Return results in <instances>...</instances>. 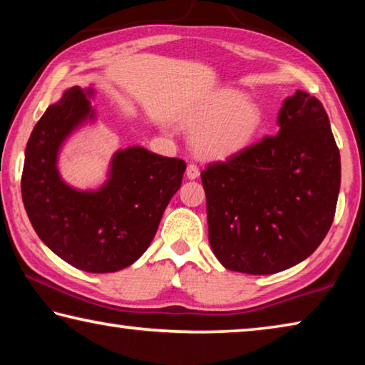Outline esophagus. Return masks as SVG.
Listing matches in <instances>:
<instances>
[{"mask_svg":"<svg viewBox=\"0 0 365 365\" xmlns=\"http://www.w3.org/2000/svg\"><path fill=\"white\" fill-rule=\"evenodd\" d=\"M187 177L190 180H195V178L200 177V169H197L196 164H188L187 168Z\"/></svg>","mask_w":365,"mask_h":365,"instance_id":"esophagus-1","label":"esophagus"}]
</instances>
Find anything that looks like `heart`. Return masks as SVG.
Segmentation results:
<instances>
[{"label": "heart", "instance_id": "1", "mask_svg": "<svg viewBox=\"0 0 365 365\" xmlns=\"http://www.w3.org/2000/svg\"><path fill=\"white\" fill-rule=\"evenodd\" d=\"M182 125L195 133V150L207 159H228L255 143L264 114L255 101L237 90H220L182 115Z\"/></svg>", "mask_w": 365, "mask_h": 365}]
</instances>
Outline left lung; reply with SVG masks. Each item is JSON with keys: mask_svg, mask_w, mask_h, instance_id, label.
<instances>
[{"mask_svg": "<svg viewBox=\"0 0 365 365\" xmlns=\"http://www.w3.org/2000/svg\"><path fill=\"white\" fill-rule=\"evenodd\" d=\"M277 125L275 137L201 172L209 245L228 270L293 267L317 250L335 217L341 163L322 103L296 90Z\"/></svg>", "mask_w": 365, "mask_h": 365, "instance_id": "1", "label": "left lung"}]
</instances>
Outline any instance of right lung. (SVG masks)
Returning a JSON list of instances; mask_svg holds the SVG:
<instances>
[{
	"label": "right lung",
	"mask_w": 365,
	"mask_h": 365,
	"mask_svg": "<svg viewBox=\"0 0 365 365\" xmlns=\"http://www.w3.org/2000/svg\"><path fill=\"white\" fill-rule=\"evenodd\" d=\"M93 98L91 86H72L48 106L29 138L21 188L41 242L73 267L106 274L128 267L148 250L187 165L128 146L114 153L98 188L67 183L58 168L59 153L71 135L96 120Z\"/></svg>",
	"instance_id": "right-lung-1"
}]
</instances>
